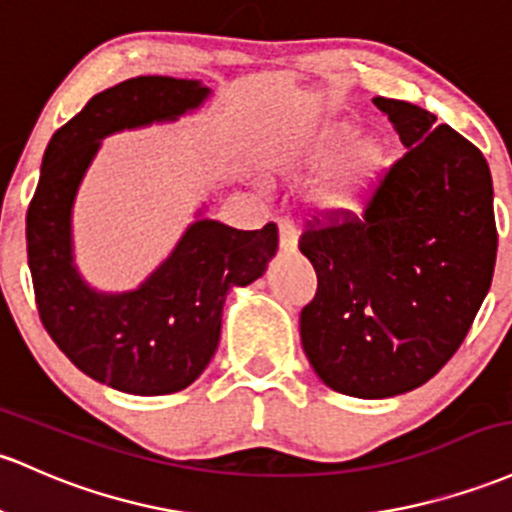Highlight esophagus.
<instances>
[{"label": "esophagus", "instance_id": "esophagus-1", "mask_svg": "<svg viewBox=\"0 0 512 512\" xmlns=\"http://www.w3.org/2000/svg\"><path fill=\"white\" fill-rule=\"evenodd\" d=\"M279 250L282 252L296 250V230L289 221H279Z\"/></svg>", "mask_w": 512, "mask_h": 512}]
</instances>
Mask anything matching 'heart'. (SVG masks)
<instances>
[{
	"label": "heart",
	"mask_w": 512,
	"mask_h": 512,
	"mask_svg": "<svg viewBox=\"0 0 512 512\" xmlns=\"http://www.w3.org/2000/svg\"><path fill=\"white\" fill-rule=\"evenodd\" d=\"M303 165L323 172L313 187V204L328 216H352L367 206L384 182L391 153L379 136L357 138L352 123L333 121L308 140Z\"/></svg>",
	"instance_id": "heart-1"
}]
</instances>
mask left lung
<instances>
[{
    "label": "left lung",
    "instance_id": "left-lung-1",
    "mask_svg": "<svg viewBox=\"0 0 512 512\" xmlns=\"http://www.w3.org/2000/svg\"><path fill=\"white\" fill-rule=\"evenodd\" d=\"M406 145L362 216H316L299 250L318 277L301 345L330 389L391 398L459 350L496 267L493 182L474 143L420 106L374 99Z\"/></svg>",
    "mask_w": 512,
    "mask_h": 512
}]
</instances>
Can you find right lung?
<instances>
[{"mask_svg": "<svg viewBox=\"0 0 512 512\" xmlns=\"http://www.w3.org/2000/svg\"><path fill=\"white\" fill-rule=\"evenodd\" d=\"M209 92L196 80L133 77L94 94L53 133L43 155L26 213L38 316L80 372L116 391L162 396L199 379L221 338L226 294L262 277L277 252L274 223L235 230L201 218L136 291L89 289L72 262V201L99 140L123 128L174 121Z\"/></svg>", "mask_w": 512, "mask_h": 512, "instance_id": "add662e5", "label": "right lung"}]
</instances>
